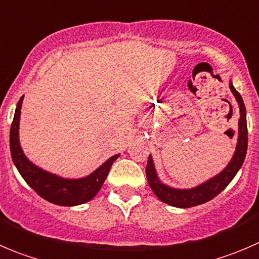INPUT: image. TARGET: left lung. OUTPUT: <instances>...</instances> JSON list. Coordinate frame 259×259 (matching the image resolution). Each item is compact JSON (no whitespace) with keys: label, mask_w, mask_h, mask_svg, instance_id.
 I'll list each match as a JSON object with an SVG mask.
<instances>
[{"label":"left lung","mask_w":259,"mask_h":259,"mask_svg":"<svg viewBox=\"0 0 259 259\" xmlns=\"http://www.w3.org/2000/svg\"><path fill=\"white\" fill-rule=\"evenodd\" d=\"M230 90L233 95L237 99L240 109V119H239V129H238V144L237 150L234 153V157L232 158L229 164L227 165L222 173L215 176L214 178L209 180L207 182L202 183L199 187L191 188V190H177V188H170L168 186L163 185L159 182L155 173L154 165H153L152 157L149 155V159L147 163V180L149 182L150 188L155 193V196L160 201L176 207H192L197 205L205 204L218 196L234 178L239 168L242 167L244 162L245 154H247L248 148V129H247V117H245V106L243 102L242 96L239 92L233 87L232 83H229Z\"/></svg>","instance_id":"1"}]
</instances>
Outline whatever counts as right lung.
I'll use <instances>...</instances> for the list:
<instances>
[{"instance_id": "right-lung-1", "label": "right lung", "mask_w": 259, "mask_h": 259, "mask_svg": "<svg viewBox=\"0 0 259 259\" xmlns=\"http://www.w3.org/2000/svg\"><path fill=\"white\" fill-rule=\"evenodd\" d=\"M22 97L19 100L15 111L14 120L10 130V149L11 157L17 170L22 176L27 185L47 201L60 206H74L90 201L96 196L101 186L106 180L112 163L119 154L107 159L101 167L97 168L92 175L79 180H66L58 176L40 169L27 160L22 153L19 142V121L21 114Z\"/></svg>"}]
</instances>
